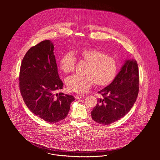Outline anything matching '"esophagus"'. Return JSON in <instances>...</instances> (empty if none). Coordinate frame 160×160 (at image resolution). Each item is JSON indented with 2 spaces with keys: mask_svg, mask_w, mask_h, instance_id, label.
<instances>
[{
  "mask_svg": "<svg viewBox=\"0 0 160 160\" xmlns=\"http://www.w3.org/2000/svg\"><path fill=\"white\" fill-rule=\"evenodd\" d=\"M83 97H84V95H76L74 96V98H75L76 100H78V99H79V98H82Z\"/></svg>",
  "mask_w": 160,
  "mask_h": 160,
  "instance_id": "34e87169",
  "label": "esophagus"
}]
</instances>
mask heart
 <instances>
[{
  "mask_svg": "<svg viewBox=\"0 0 160 160\" xmlns=\"http://www.w3.org/2000/svg\"><path fill=\"white\" fill-rule=\"evenodd\" d=\"M76 55L80 62L87 64L86 76L73 75L68 78L66 84L69 91L82 93L88 91L94 82L98 86H106L114 80L118 69L114 57L97 48L78 50ZM76 65V58L71 52L63 55L59 62L60 68L66 74L74 71Z\"/></svg>",
  "mask_w": 160,
  "mask_h": 160,
  "instance_id": "heart-1",
  "label": "heart"
}]
</instances>
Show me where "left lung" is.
Segmentation results:
<instances>
[{"instance_id": "obj_1", "label": "left lung", "mask_w": 160, "mask_h": 160, "mask_svg": "<svg viewBox=\"0 0 160 160\" xmlns=\"http://www.w3.org/2000/svg\"><path fill=\"white\" fill-rule=\"evenodd\" d=\"M139 73L136 60H126L113 81L98 92L102 97L91 112L92 119L109 125L120 119L132 108L139 90Z\"/></svg>"}]
</instances>
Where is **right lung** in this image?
<instances>
[{
	"instance_id": "right-lung-1",
	"label": "right lung",
	"mask_w": 160,
	"mask_h": 160,
	"mask_svg": "<svg viewBox=\"0 0 160 160\" xmlns=\"http://www.w3.org/2000/svg\"><path fill=\"white\" fill-rule=\"evenodd\" d=\"M49 40L31 47L23 57L19 75L20 90L30 111L48 122H57L68 115L72 95L57 92L63 89Z\"/></svg>"
}]
</instances>
